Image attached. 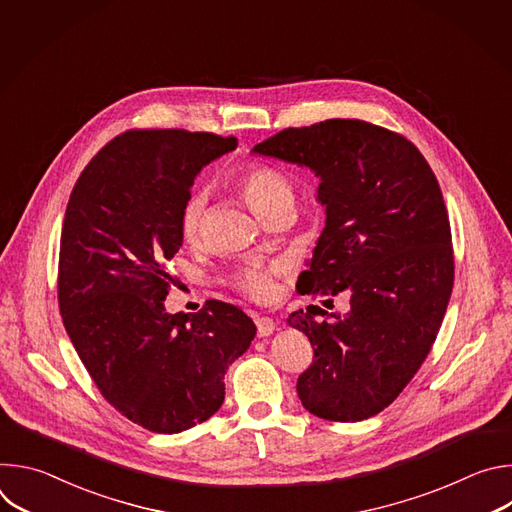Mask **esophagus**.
Masks as SVG:
<instances>
[{"label": "esophagus", "mask_w": 512, "mask_h": 512, "mask_svg": "<svg viewBox=\"0 0 512 512\" xmlns=\"http://www.w3.org/2000/svg\"><path fill=\"white\" fill-rule=\"evenodd\" d=\"M255 324H257V334H259V336H269V334H273V330H275V322H273L271 318H267V316L257 318Z\"/></svg>", "instance_id": "34e87169"}]
</instances>
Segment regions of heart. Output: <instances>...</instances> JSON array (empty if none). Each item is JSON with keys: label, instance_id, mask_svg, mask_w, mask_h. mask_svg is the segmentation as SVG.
<instances>
[{"label": "heart", "instance_id": "heart-1", "mask_svg": "<svg viewBox=\"0 0 512 512\" xmlns=\"http://www.w3.org/2000/svg\"><path fill=\"white\" fill-rule=\"evenodd\" d=\"M237 186L251 206V210L267 218L277 208H294L296 202V188L291 178L277 166L271 164H251L237 176ZM208 194L204 188L194 190L180 214V231L188 243H196L202 235L204 225V212H206ZM275 273L277 267H259L247 265L237 273L235 285L243 296L253 302H265L273 296L275 291Z\"/></svg>", "mask_w": 512, "mask_h": 512}]
</instances>
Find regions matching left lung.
I'll list each match as a JSON object with an SVG mask.
<instances>
[{
  "label": "left lung",
  "mask_w": 512,
  "mask_h": 512,
  "mask_svg": "<svg viewBox=\"0 0 512 512\" xmlns=\"http://www.w3.org/2000/svg\"><path fill=\"white\" fill-rule=\"evenodd\" d=\"M253 152L320 176L326 227L298 291L326 302L340 291L350 296L346 318L320 322L328 314L320 306L287 318L314 346L298 397L328 421L369 419L419 371L452 296L454 247L440 184L407 137L360 119L287 127Z\"/></svg>",
  "instance_id": "left-lung-1"
}]
</instances>
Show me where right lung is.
Masks as SVG:
<instances>
[{"label": "right lung", "mask_w": 512, "mask_h": 512, "mask_svg": "<svg viewBox=\"0 0 512 512\" xmlns=\"http://www.w3.org/2000/svg\"><path fill=\"white\" fill-rule=\"evenodd\" d=\"M235 148L233 135L129 129L87 164L68 198L58 257L64 328L107 403L156 433H180L221 409L229 364L255 338L233 304L164 308L194 176Z\"/></svg>", "instance_id": "1"}]
</instances>
